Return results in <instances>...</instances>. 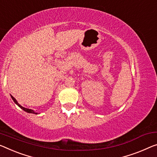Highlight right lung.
<instances>
[{"label":"right lung","instance_id":"add662e5","mask_svg":"<svg viewBox=\"0 0 157 157\" xmlns=\"http://www.w3.org/2000/svg\"><path fill=\"white\" fill-rule=\"evenodd\" d=\"M11 98H12V99H13V100L14 101V102L18 106V107H20L21 109H23L24 111H25V112H27V113H31V114H38V113L37 112H34V111L33 110H32V109H27V108H25V107H22V106H21L20 104H19L18 102H17V101L16 100V99H14V98H13V96L11 95Z\"/></svg>","mask_w":157,"mask_h":157}]
</instances>
